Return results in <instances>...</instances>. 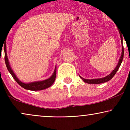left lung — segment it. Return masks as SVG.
<instances>
[{
    "instance_id": "8db88e82",
    "label": "left lung",
    "mask_w": 130,
    "mask_h": 130,
    "mask_svg": "<svg viewBox=\"0 0 130 130\" xmlns=\"http://www.w3.org/2000/svg\"><path fill=\"white\" fill-rule=\"evenodd\" d=\"M120 37H121V43H122V53H121V56L120 58V60H119V62L117 64V67H115L114 70H113L112 72L111 73V74H109V75L106 76V77H103V78H101V79H83V77H82L81 76H80V77L83 80V81L85 82V83H89V84H100V83H105L106 82H108L112 78L116 73L117 72V71L120 68L121 64V63L122 61V60H123V57H124V47H123V44H122V34L120 33Z\"/></svg>"
}]
</instances>
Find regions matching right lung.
<instances>
[{
    "label": "right lung",
    "instance_id": "right-lung-1",
    "mask_svg": "<svg viewBox=\"0 0 130 130\" xmlns=\"http://www.w3.org/2000/svg\"><path fill=\"white\" fill-rule=\"evenodd\" d=\"M5 63H6V66L7 69L10 74L12 76V77L15 80V81L20 85L21 87H22L23 88L27 90H41L45 89L46 88H49L50 86H51V85L53 84V83L54 82L55 79L56 77V67L55 68L54 72L53 73V75L51 76L49 79H46L45 80L42 81H38V82H32L29 83H22V82H21L19 80L17 77V76H15V74L13 72V71L10 68V66L9 65V63L8 57H7L6 54V47H5Z\"/></svg>",
    "mask_w": 130,
    "mask_h": 130
}]
</instances>
